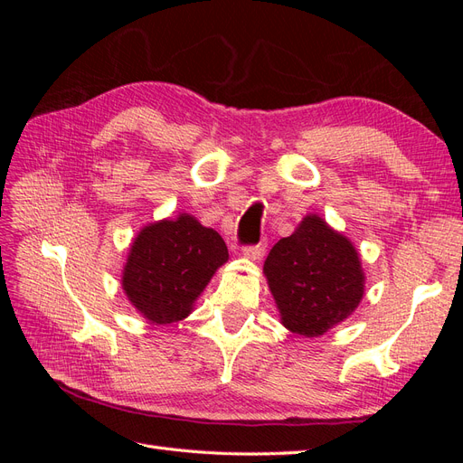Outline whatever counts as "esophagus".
Masks as SVG:
<instances>
[{"label": "esophagus", "instance_id": "34e87169", "mask_svg": "<svg viewBox=\"0 0 463 463\" xmlns=\"http://www.w3.org/2000/svg\"><path fill=\"white\" fill-rule=\"evenodd\" d=\"M264 250H266V240H262V241L257 243V245L245 247V249H243V255H245L247 259H250V260H260L262 255H264Z\"/></svg>", "mask_w": 463, "mask_h": 463}]
</instances>
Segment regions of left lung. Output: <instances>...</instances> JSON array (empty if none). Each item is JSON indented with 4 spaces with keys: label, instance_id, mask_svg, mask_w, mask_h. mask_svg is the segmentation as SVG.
<instances>
[{
    "label": "left lung",
    "instance_id": "1",
    "mask_svg": "<svg viewBox=\"0 0 463 463\" xmlns=\"http://www.w3.org/2000/svg\"><path fill=\"white\" fill-rule=\"evenodd\" d=\"M264 276L293 334L317 338L352 315L365 291L354 243L317 214L301 220L264 260Z\"/></svg>",
    "mask_w": 463,
    "mask_h": 463
}]
</instances>
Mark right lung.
I'll return each instance as SVG.
<instances>
[{
    "label": "right lung",
    "instance_id": "1",
    "mask_svg": "<svg viewBox=\"0 0 463 463\" xmlns=\"http://www.w3.org/2000/svg\"><path fill=\"white\" fill-rule=\"evenodd\" d=\"M228 260L218 232L191 214L145 226L129 249L121 286L152 325H172L193 311L210 278Z\"/></svg>",
    "mask_w": 463,
    "mask_h": 463
}]
</instances>
